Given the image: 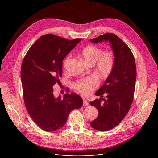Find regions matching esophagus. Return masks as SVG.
Masks as SVG:
<instances>
[{"mask_svg":"<svg viewBox=\"0 0 158 158\" xmlns=\"http://www.w3.org/2000/svg\"><path fill=\"white\" fill-rule=\"evenodd\" d=\"M83 106H88L89 104H88V102L87 101V100L86 99H85V98H83Z\"/></svg>","mask_w":158,"mask_h":158,"instance_id":"1","label":"esophagus"}]
</instances>
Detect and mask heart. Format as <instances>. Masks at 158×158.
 I'll list each match as a JSON object with an SVG mask.
<instances>
[{"mask_svg": "<svg viewBox=\"0 0 158 158\" xmlns=\"http://www.w3.org/2000/svg\"><path fill=\"white\" fill-rule=\"evenodd\" d=\"M81 56L89 64L95 63L97 72L102 77H107L111 73L115 63L114 54L112 51H105L97 46L90 45L82 49ZM71 56L64 61V67H66ZM98 85V79L94 76L77 80L73 84V88L82 95H88Z\"/></svg>", "mask_w": 158, "mask_h": 158, "instance_id": "obj_1", "label": "heart"}]
</instances>
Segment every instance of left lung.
Returning <instances> with one entry per match:
<instances>
[{
    "label": "left lung",
    "instance_id": "8db88e82",
    "mask_svg": "<svg viewBox=\"0 0 158 158\" xmlns=\"http://www.w3.org/2000/svg\"><path fill=\"white\" fill-rule=\"evenodd\" d=\"M90 41L93 43L109 41L115 57L113 71L104 85L95 93L101 97L106 95V98L95 99L89 102L98 111L97 118L90 123L91 126L98 131H106L118 126L130 110L134 99L136 63L129 47L113 33H106Z\"/></svg>",
    "mask_w": 158,
    "mask_h": 158
}]
</instances>
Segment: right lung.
Masks as SVG:
<instances>
[{
    "mask_svg": "<svg viewBox=\"0 0 158 158\" xmlns=\"http://www.w3.org/2000/svg\"><path fill=\"white\" fill-rule=\"evenodd\" d=\"M69 40L52 34L37 40L22 61L21 80L25 106L32 120L47 132L61 129L69 113L82 106L78 95L66 94L56 98L53 86L60 85L63 60L81 40Z\"/></svg>",
    "mask_w": 158,
    "mask_h": 158,
    "instance_id": "obj_1",
    "label": "right lung"
}]
</instances>
